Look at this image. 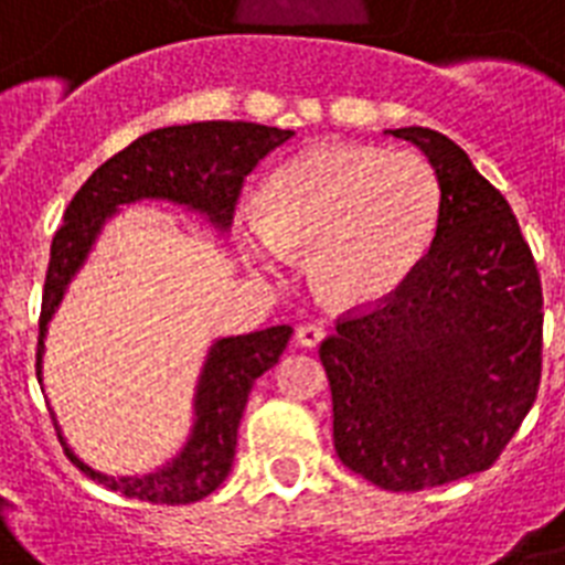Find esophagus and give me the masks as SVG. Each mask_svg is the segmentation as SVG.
Masks as SVG:
<instances>
[{
  "label": "esophagus",
  "instance_id": "34e87169",
  "mask_svg": "<svg viewBox=\"0 0 565 565\" xmlns=\"http://www.w3.org/2000/svg\"><path fill=\"white\" fill-rule=\"evenodd\" d=\"M324 333H328V328H324L322 322H305V324H298L296 342L301 348H316L324 339Z\"/></svg>",
  "mask_w": 565,
  "mask_h": 565
}]
</instances>
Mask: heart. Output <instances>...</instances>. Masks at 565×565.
Returning a JSON list of instances; mask_svg holds the SVG:
<instances>
[{
	"instance_id": "1",
	"label": "heart",
	"mask_w": 565,
	"mask_h": 565,
	"mask_svg": "<svg viewBox=\"0 0 565 565\" xmlns=\"http://www.w3.org/2000/svg\"><path fill=\"white\" fill-rule=\"evenodd\" d=\"M258 214L235 220L255 260L313 252L319 290L342 305L394 292L424 260L441 220V182L424 156L371 145H316L284 162Z\"/></svg>"
}]
</instances>
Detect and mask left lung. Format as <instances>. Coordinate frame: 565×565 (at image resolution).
Returning <instances> with one entry per match:
<instances>
[{
    "instance_id": "8db88e82",
    "label": "left lung",
    "mask_w": 565,
    "mask_h": 565,
    "mask_svg": "<svg viewBox=\"0 0 565 565\" xmlns=\"http://www.w3.org/2000/svg\"><path fill=\"white\" fill-rule=\"evenodd\" d=\"M424 150L441 220L415 273L339 316L319 345L339 461L415 493L488 470L536 401L543 284L511 205L456 141L392 130Z\"/></svg>"
}]
</instances>
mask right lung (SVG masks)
Here are the masks:
<instances>
[{
  "label": "right lung",
  "instance_id": "right-lung-1",
  "mask_svg": "<svg viewBox=\"0 0 565 565\" xmlns=\"http://www.w3.org/2000/svg\"><path fill=\"white\" fill-rule=\"evenodd\" d=\"M292 130L249 121H196L162 127L109 156L86 179L63 211V226L54 232L52 258L45 273L40 337H36V380L43 374L45 324L60 305L66 284L84 264L92 241L104 220L124 203L136 200H171L200 211L217 228L232 226L243 182L255 164L290 139ZM290 324H275L246 337L214 342L196 386V424L185 449L171 465L145 479H107L81 465L68 447V461L89 479L127 499L150 505H191L217 490L232 470L237 447V426L249 401L252 383L269 371L290 342Z\"/></svg>",
  "mask_w": 565,
  "mask_h": 565
}]
</instances>
